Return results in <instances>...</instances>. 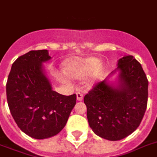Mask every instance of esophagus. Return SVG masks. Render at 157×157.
Returning a JSON list of instances; mask_svg holds the SVG:
<instances>
[{
  "label": "esophagus",
  "mask_w": 157,
  "mask_h": 157,
  "mask_svg": "<svg viewBox=\"0 0 157 157\" xmlns=\"http://www.w3.org/2000/svg\"><path fill=\"white\" fill-rule=\"evenodd\" d=\"M76 99H77L78 101H82V99H83V95H82V93H81V92H77V93H76Z\"/></svg>",
  "instance_id": "obj_1"
}]
</instances>
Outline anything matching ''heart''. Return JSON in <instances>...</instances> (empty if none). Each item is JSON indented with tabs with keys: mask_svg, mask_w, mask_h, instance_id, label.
<instances>
[{
	"mask_svg": "<svg viewBox=\"0 0 157 157\" xmlns=\"http://www.w3.org/2000/svg\"><path fill=\"white\" fill-rule=\"evenodd\" d=\"M101 66V61L95 58H89L85 59H76L69 63L65 71L71 77L84 78L92 73L98 71Z\"/></svg>",
	"mask_w": 157,
	"mask_h": 157,
	"instance_id": "heart-1",
	"label": "heart"
}]
</instances>
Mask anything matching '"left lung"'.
Segmentation results:
<instances>
[{
	"label": "left lung",
	"instance_id": "left-lung-1",
	"mask_svg": "<svg viewBox=\"0 0 157 157\" xmlns=\"http://www.w3.org/2000/svg\"><path fill=\"white\" fill-rule=\"evenodd\" d=\"M117 70V86L105 79L84 97L90 127L96 135L109 140H122L138 128L148 100V80L132 55L118 59Z\"/></svg>",
	"mask_w": 157,
	"mask_h": 157
}]
</instances>
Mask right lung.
<instances>
[{"mask_svg":"<svg viewBox=\"0 0 157 157\" xmlns=\"http://www.w3.org/2000/svg\"><path fill=\"white\" fill-rule=\"evenodd\" d=\"M51 57L48 50H31L12 64L6 82L10 112L19 128L38 140L61 131L76 102V95L52 90L42 63Z\"/></svg>","mask_w":157,"mask_h":157,"instance_id":"right-lung-1","label":"right lung"}]
</instances>
